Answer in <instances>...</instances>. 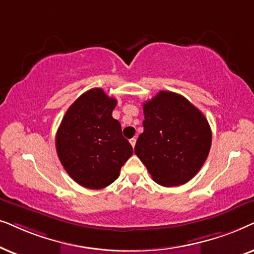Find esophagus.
<instances>
[{
    "label": "esophagus",
    "mask_w": 254,
    "mask_h": 254,
    "mask_svg": "<svg viewBox=\"0 0 254 254\" xmlns=\"http://www.w3.org/2000/svg\"><path fill=\"white\" fill-rule=\"evenodd\" d=\"M136 138H131V139H130V144L131 145H132V147H134V145H136Z\"/></svg>",
    "instance_id": "obj_1"
}]
</instances>
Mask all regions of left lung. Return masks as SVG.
Segmentation results:
<instances>
[{"label":"left lung","instance_id":"left-lung-1","mask_svg":"<svg viewBox=\"0 0 254 254\" xmlns=\"http://www.w3.org/2000/svg\"><path fill=\"white\" fill-rule=\"evenodd\" d=\"M144 132L134 153L157 184L185 185L203 166L211 146V130L197 108L177 93L161 90L143 104Z\"/></svg>","mask_w":254,"mask_h":254}]
</instances>
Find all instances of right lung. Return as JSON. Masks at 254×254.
Masks as SVG:
<instances>
[{
  "label": "right lung",
  "mask_w": 254,
  "mask_h": 254,
  "mask_svg": "<svg viewBox=\"0 0 254 254\" xmlns=\"http://www.w3.org/2000/svg\"><path fill=\"white\" fill-rule=\"evenodd\" d=\"M116 104L101 88L88 90L68 108L57 131L59 160L82 187L101 189L113 184L133 153L113 117Z\"/></svg>",
  "instance_id": "1"
}]
</instances>
